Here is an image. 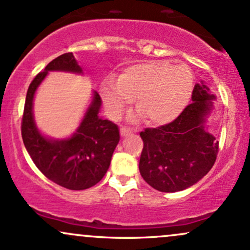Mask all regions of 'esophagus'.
<instances>
[{"label":"esophagus","instance_id":"34e87169","mask_svg":"<svg viewBox=\"0 0 250 250\" xmlns=\"http://www.w3.org/2000/svg\"><path fill=\"white\" fill-rule=\"evenodd\" d=\"M120 133H121V136L125 137V136H129V135L131 134V130L129 128L121 127V128H120Z\"/></svg>","mask_w":250,"mask_h":250}]
</instances>
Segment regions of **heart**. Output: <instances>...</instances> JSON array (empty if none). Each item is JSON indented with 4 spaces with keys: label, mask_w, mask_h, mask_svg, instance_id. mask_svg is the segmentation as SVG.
<instances>
[{
    "label": "heart",
    "mask_w": 250,
    "mask_h": 250,
    "mask_svg": "<svg viewBox=\"0 0 250 250\" xmlns=\"http://www.w3.org/2000/svg\"><path fill=\"white\" fill-rule=\"evenodd\" d=\"M194 90V75L187 65L163 61L137 63L119 80L107 79L100 85L109 115L117 119L136 97L140 109L131 121L148 117L154 125H167L187 108Z\"/></svg>",
    "instance_id": "b5f03b06"
}]
</instances>
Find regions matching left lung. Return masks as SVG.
Segmentation results:
<instances>
[{
    "label": "left lung",
    "mask_w": 250,
    "mask_h": 250,
    "mask_svg": "<svg viewBox=\"0 0 250 250\" xmlns=\"http://www.w3.org/2000/svg\"><path fill=\"white\" fill-rule=\"evenodd\" d=\"M215 100L201 81L194 87L193 103L176 120L140 133L143 149L139 168L150 187L163 193L185 190L210 170L219 151V141L207 125Z\"/></svg>",
    "instance_id": "1"
}]
</instances>
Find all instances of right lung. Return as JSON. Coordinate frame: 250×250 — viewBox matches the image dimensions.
Returning a JSON list of instances; mask_svg holds the SVG:
<instances>
[{"label": "right lung", "mask_w": 250, "mask_h": 250, "mask_svg": "<svg viewBox=\"0 0 250 250\" xmlns=\"http://www.w3.org/2000/svg\"><path fill=\"white\" fill-rule=\"evenodd\" d=\"M49 71L83 75L73 53L56 57L30 83L22 117V139L31 160L45 177L71 190H83L102 180L120 141L119 127L100 117L102 100L96 91L81 123L71 136L51 139L37 128L34 119V97Z\"/></svg>", "instance_id": "add662e5"}]
</instances>
